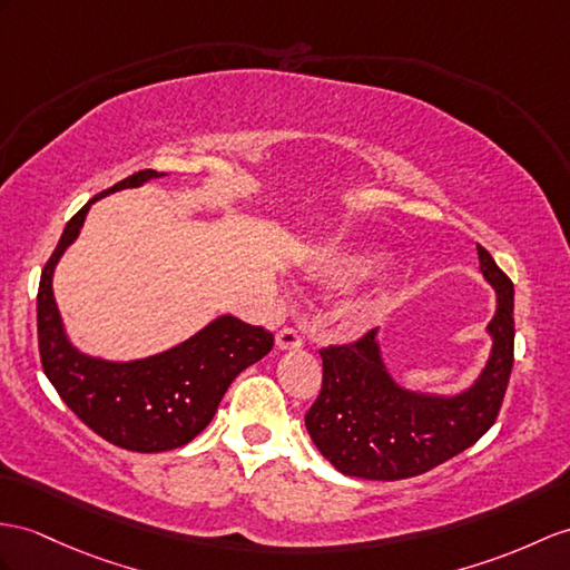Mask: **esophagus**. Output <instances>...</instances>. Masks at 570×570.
I'll return each mask as SVG.
<instances>
[{
  "instance_id": "34e87169",
  "label": "esophagus",
  "mask_w": 570,
  "mask_h": 570,
  "mask_svg": "<svg viewBox=\"0 0 570 570\" xmlns=\"http://www.w3.org/2000/svg\"><path fill=\"white\" fill-rule=\"evenodd\" d=\"M275 348L277 351H297L302 348V336L295 328H283L275 333Z\"/></svg>"
}]
</instances>
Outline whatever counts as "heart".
Returning <instances> with one entry per match:
<instances>
[{
  "instance_id": "obj_1",
  "label": "heart",
  "mask_w": 570,
  "mask_h": 570,
  "mask_svg": "<svg viewBox=\"0 0 570 570\" xmlns=\"http://www.w3.org/2000/svg\"><path fill=\"white\" fill-rule=\"evenodd\" d=\"M380 252H331L318 261V277L331 287L351 289L370 283L384 268Z\"/></svg>"
}]
</instances>
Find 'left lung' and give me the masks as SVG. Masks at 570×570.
<instances>
[{
  "mask_svg": "<svg viewBox=\"0 0 570 570\" xmlns=\"http://www.w3.org/2000/svg\"><path fill=\"white\" fill-rule=\"evenodd\" d=\"M479 271L495 289L485 326L491 351L479 377L456 394L415 392L399 384L382 355L380 328L357 343L324 348V384L304 425L341 474L399 481L425 474L464 452L495 423L512 370V283L483 246Z\"/></svg>",
  "mask_w": 570,
  "mask_h": 570,
  "instance_id": "8db88e82",
  "label": "left lung"
}]
</instances>
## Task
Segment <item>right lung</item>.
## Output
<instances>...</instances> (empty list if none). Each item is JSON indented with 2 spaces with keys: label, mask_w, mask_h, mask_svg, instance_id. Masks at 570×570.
Here are the masks:
<instances>
[{
  "label": "right lung",
  "mask_w": 570,
  "mask_h": 570,
  "mask_svg": "<svg viewBox=\"0 0 570 570\" xmlns=\"http://www.w3.org/2000/svg\"><path fill=\"white\" fill-rule=\"evenodd\" d=\"M159 171H137L91 198L67 222L38 287V348L46 377L65 404L110 445L130 452L184 448L213 421L242 370L271 353L273 333L222 314L169 351L137 360H106L79 351L67 336L52 293L60 258L79 237L89 207L122 188H140Z\"/></svg>",
  "instance_id": "right-lung-1"
}]
</instances>
